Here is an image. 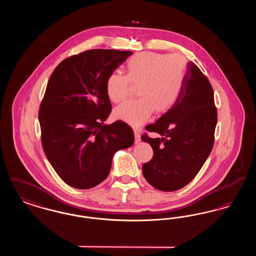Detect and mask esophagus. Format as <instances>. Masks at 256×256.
I'll return each instance as SVG.
<instances>
[{
    "label": "esophagus",
    "instance_id": "1",
    "mask_svg": "<svg viewBox=\"0 0 256 256\" xmlns=\"http://www.w3.org/2000/svg\"><path fill=\"white\" fill-rule=\"evenodd\" d=\"M134 137H135V142L139 143L141 140V137H140V134L137 130H134Z\"/></svg>",
    "mask_w": 256,
    "mask_h": 256
}]
</instances>
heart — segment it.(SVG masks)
<instances>
[{"label": "heart", "mask_w": 256, "mask_h": 256, "mask_svg": "<svg viewBox=\"0 0 256 256\" xmlns=\"http://www.w3.org/2000/svg\"><path fill=\"white\" fill-rule=\"evenodd\" d=\"M186 63L178 54H162L145 52L134 54L126 65V74H110L106 91L114 104L124 102L130 92V84L138 86L139 100L124 104L113 115L132 126L146 122L154 111L168 112L180 95L185 78Z\"/></svg>", "instance_id": "obj_1"}]
</instances>
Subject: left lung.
I'll return each instance as SVG.
<instances>
[{
    "label": "left lung",
    "mask_w": 256,
    "mask_h": 256,
    "mask_svg": "<svg viewBox=\"0 0 256 256\" xmlns=\"http://www.w3.org/2000/svg\"><path fill=\"white\" fill-rule=\"evenodd\" d=\"M216 124L212 86L190 61L174 106L146 126L148 132L162 137L150 138L146 134L141 137L154 150L152 160L142 167L146 182L160 191L172 192L193 180L212 150Z\"/></svg>",
    "instance_id": "obj_1"
}]
</instances>
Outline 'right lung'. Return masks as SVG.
<instances>
[{
  "label": "right lung",
  "mask_w": 256,
  "mask_h": 256,
  "mask_svg": "<svg viewBox=\"0 0 256 256\" xmlns=\"http://www.w3.org/2000/svg\"><path fill=\"white\" fill-rule=\"evenodd\" d=\"M132 54L89 50L64 60L50 76L38 113L42 146L56 174L74 188L104 182L115 152L134 143L126 122L104 124L111 112L106 78Z\"/></svg>",
  "instance_id": "right-lung-1"
}]
</instances>
